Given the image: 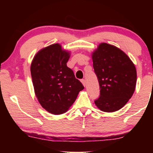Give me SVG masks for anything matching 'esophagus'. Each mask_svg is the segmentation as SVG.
Returning a JSON list of instances; mask_svg holds the SVG:
<instances>
[{"mask_svg":"<svg viewBox=\"0 0 153 153\" xmlns=\"http://www.w3.org/2000/svg\"><path fill=\"white\" fill-rule=\"evenodd\" d=\"M81 83H82V84L83 85V86H85V85H86V82H85V79H81Z\"/></svg>","mask_w":153,"mask_h":153,"instance_id":"esophagus-1","label":"esophagus"}]
</instances>
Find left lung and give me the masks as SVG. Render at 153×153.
<instances>
[{
	"label": "left lung",
	"mask_w": 153,
	"mask_h": 153,
	"mask_svg": "<svg viewBox=\"0 0 153 153\" xmlns=\"http://www.w3.org/2000/svg\"><path fill=\"white\" fill-rule=\"evenodd\" d=\"M93 68L100 83V95L95 101L104 112L120 110L133 95L137 83L134 64L125 52L101 43L92 53Z\"/></svg>",
	"instance_id": "obj_1"
}]
</instances>
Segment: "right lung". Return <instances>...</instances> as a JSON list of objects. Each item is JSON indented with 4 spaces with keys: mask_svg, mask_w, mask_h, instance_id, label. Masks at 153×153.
<instances>
[{
    "mask_svg": "<svg viewBox=\"0 0 153 153\" xmlns=\"http://www.w3.org/2000/svg\"><path fill=\"white\" fill-rule=\"evenodd\" d=\"M70 56V51L56 43L39 50L31 62V77L37 99L42 108L53 115L68 111L84 88L67 66Z\"/></svg>",
    "mask_w": 153,
    "mask_h": 153,
    "instance_id": "add662e5",
    "label": "right lung"
}]
</instances>
